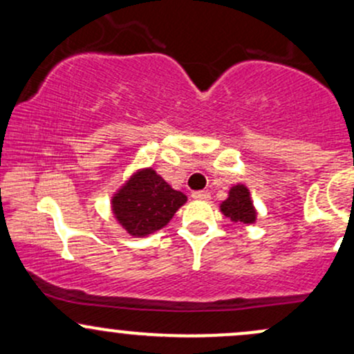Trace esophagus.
Instances as JSON below:
<instances>
[{
    "label": "esophagus",
    "mask_w": 354,
    "mask_h": 354,
    "mask_svg": "<svg viewBox=\"0 0 354 354\" xmlns=\"http://www.w3.org/2000/svg\"><path fill=\"white\" fill-rule=\"evenodd\" d=\"M191 198H193V200H208L209 193L208 191H193V193H191Z\"/></svg>",
    "instance_id": "esophagus-1"
}]
</instances>
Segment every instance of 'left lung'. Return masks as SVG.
I'll list each match as a JSON object with an SVG mask.
<instances>
[{
	"label": "left lung",
	"instance_id": "left-lung-1",
	"mask_svg": "<svg viewBox=\"0 0 354 354\" xmlns=\"http://www.w3.org/2000/svg\"><path fill=\"white\" fill-rule=\"evenodd\" d=\"M221 211L225 216L231 218V221L234 223H245V225H248V223H253L256 218L254 208L250 200V191L243 185L231 188L228 200L223 201Z\"/></svg>",
	"mask_w": 354,
	"mask_h": 354
}]
</instances>
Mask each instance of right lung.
Segmentation results:
<instances>
[{
  "mask_svg": "<svg viewBox=\"0 0 354 354\" xmlns=\"http://www.w3.org/2000/svg\"><path fill=\"white\" fill-rule=\"evenodd\" d=\"M183 203L186 196L181 191H174L153 169H145L113 198V211L129 234L145 236L168 225Z\"/></svg>",
  "mask_w": 354,
  "mask_h": 354,
  "instance_id": "1",
  "label": "right lung"
}]
</instances>
